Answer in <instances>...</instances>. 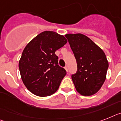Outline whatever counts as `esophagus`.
Listing matches in <instances>:
<instances>
[{
    "mask_svg": "<svg viewBox=\"0 0 121 121\" xmlns=\"http://www.w3.org/2000/svg\"><path fill=\"white\" fill-rule=\"evenodd\" d=\"M65 69L66 70V71L67 72H69V69H68V67L67 66L65 67Z\"/></svg>",
    "mask_w": 121,
    "mask_h": 121,
    "instance_id": "esophagus-1",
    "label": "esophagus"
}]
</instances>
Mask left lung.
<instances>
[{"label": "left lung", "mask_w": 121, "mask_h": 121, "mask_svg": "<svg viewBox=\"0 0 121 121\" xmlns=\"http://www.w3.org/2000/svg\"><path fill=\"white\" fill-rule=\"evenodd\" d=\"M70 46L77 64V70L72 75L75 87L80 94H95L106 77L109 65L106 55L91 39L82 34H67Z\"/></svg>", "instance_id": "obj_1"}]
</instances>
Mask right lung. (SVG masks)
Here are the masks:
<instances>
[{
	"instance_id": "add662e5",
	"label": "right lung",
	"mask_w": 121,
	"mask_h": 121,
	"mask_svg": "<svg viewBox=\"0 0 121 121\" xmlns=\"http://www.w3.org/2000/svg\"><path fill=\"white\" fill-rule=\"evenodd\" d=\"M67 41L56 32L46 31L32 39L24 49L19 61V69L24 85L38 96L54 93L67 74L58 64L55 52Z\"/></svg>"
}]
</instances>
